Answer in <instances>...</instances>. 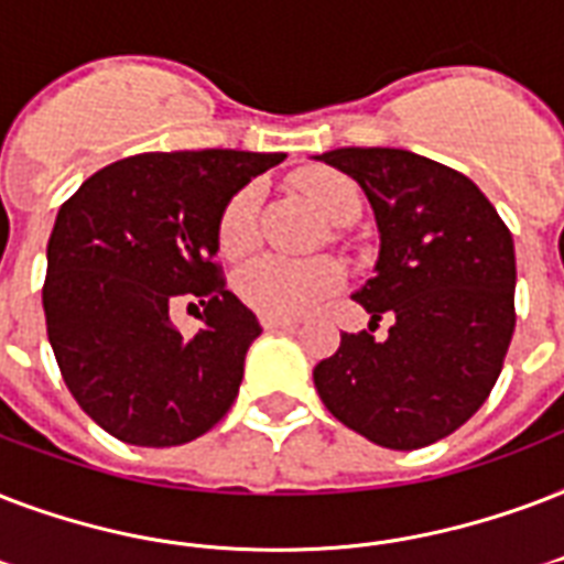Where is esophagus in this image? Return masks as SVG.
<instances>
[{
	"instance_id": "esophagus-1",
	"label": "esophagus",
	"mask_w": 564,
	"mask_h": 564,
	"mask_svg": "<svg viewBox=\"0 0 564 564\" xmlns=\"http://www.w3.org/2000/svg\"><path fill=\"white\" fill-rule=\"evenodd\" d=\"M261 326L268 332H291L296 329V321H291V317H270V314H261L259 317Z\"/></svg>"
}]
</instances>
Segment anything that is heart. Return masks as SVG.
Listing matches in <instances>:
<instances>
[{
	"label": "heart",
	"mask_w": 564,
	"mask_h": 564,
	"mask_svg": "<svg viewBox=\"0 0 564 564\" xmlns=\"http://www.w3.org/2000/svg\"><path fill=\"white\" fill-rule=\"evenodd\" d=\"M296 185L332 223H352L361 214V194L350 178L335 170H308L296 178ZM259 196L256 187H238L217 217V250L226 259H241L259 241ZM344 264L332 256H314V259H288V256H259L247 261L235 273V294L241 296L252 312L270 314V317H296L314 305H321L326 296L341 291Z\"/></svg>",
	"instance_id": "heart-1"
}]
</instances>
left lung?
Returning <instances> with one entry per match:
<instances>
[{
	"label": "left lung",
	"mask_w": 564,
	"mask_h": 564,
	"mask_svg": "<svg viewBox=\"0 0 564 564\" xmlns=\"http://www.w3.org/2000/svg\"><path fill=\"white\" fill-rule=\"evenodd\" d=\"M368 194L379 226L377 276L356 303L370 330L344 332L314 368L323 405L388 449L447 438L488 400L514 332V243L465 173L409 150L344 147L317 155Z\"/></svg>",
	"instance_id": "8db88e82"
}]
</instances>
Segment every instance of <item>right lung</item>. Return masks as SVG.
<instances>
[{
	"label": "right lung",
	"instance_id": "add662e5",
	"mask_svg": "<svg viewBox=\"0 0 564 564\" xmlns=\"http://www.w3.org/2000/svg\"><path fill=\"white\" fill-rule=\"evenodd\" d=\"M285 152H141L85 178L46 247V335L69 394L108 435L138 447L199 438L229 412L256 314L226 291L217 217ZM178 299L204 305L185 339Z\"/></svg>",
	"mask_w": 564,
	"mask_h": 564
}]
</instances>
